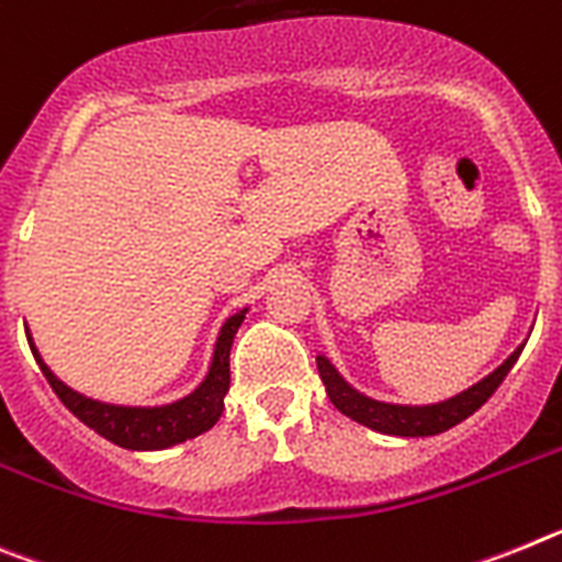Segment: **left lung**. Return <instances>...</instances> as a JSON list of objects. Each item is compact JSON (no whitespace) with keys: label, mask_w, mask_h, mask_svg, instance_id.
Wrapping results in <instances>:
<instances>
[{"label":"left lung","mask_w":562,"mask_h":562,"mask_svg":"<svg viewBox=\"0 0 562 562\" xmlns=\"http://www.w3.org/2000/svg\"><path fill=\"white\" fill-rule=\"evenodd\" d=\"M517 348L515 353L506 359L495 373H490L484 382L472 384L470 390L458 393L456 398H447L441 404H427V407H402V404H384L373 402V398L356 393L345 379L334 370V364L325 359V356H316V368H319L322 382H325V390H328L330 402L339 413H345L353 422L364 424V427L375 429V432H384V436H402V438H422V436H438V432H447L450 427L461 424L463 418H470L475 409L484 407L492 398L501 382L506 379L512 368H515L517 356H520Z\"/></svg>","instance_id":"obj_1"}]
</instances>
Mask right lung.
Listing matches in <instances>:
<instances>
[{
	"label": "right lung",
	"mask_w": 562,
	"mask_h": 562,
	"mask_svg": "<svg viewBox=\"0 0 562 562\" xmlns=\"http://www.w3.org/2000/svg\"><path fill=\"white\" fill-rule=\"evenodd\" d=\"M243 319H246V311L234 314L223 325L206 382L200 384L192 396L166 404V407H115V404H101L78 396L76 390L58 382L56 375L50 373V368L38 359L33 341H31L33 356H36L45 379L50 382L53 393L61 398V404L70 409L78 422H85L87 427L95 429L106 441L126 447V450H164V447H172V443L200 436V432H206V429L217 424L223 413V396L228 393V382H232V375H228V353H232L234 334H237Z\"/></svg>",
	"instance_id": "obj_1"
}]
</instances>
